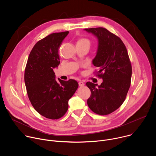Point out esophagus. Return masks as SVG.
Segmentation results:
<instances>
[{"instance_id":"34e87169","label":"esophagus","mask_w":156,"mask_h":156,"mask_svg":"<svg viewBox=\"0 0 156 156\" xmlns=\"http://www.w3.org/2000/svg\"><path fill=\"white\" fill-rule=\"evenodd\" d=\"M78 84H79L80 86H84V83L82 82V81H80V82L78 83Z\"/></svg>"}]
</instances>
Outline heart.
<instances>
[{
    "label": "heart",
    "instance_id": "heart-1",
    "mask_svg": "<svg viewBox=\"0 0 156 156\" xmlns=\"http://www.w3.org/2000/svg\"><path fill=\"white\" fill-rule=\"evenodd\" d=\"M78 42L79 43H83V44H87V45L89 46H90V44H91V42H90V41L87 39H85V38H83V39H80Z\"/></svg>",
    "mask_w": 156,
    "mask_h": 156
}]
</instances>
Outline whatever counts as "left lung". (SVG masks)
<instances>
[{
    "mask_svg": "<svg viewBox=\"0 0 156 156\" xmlns=\"http://www.w3.org/2000/svg\"><path fill=\"white\" fill-rule=\"evenodd\" d=\"M98 40L93 65L98 67L101 85L87 82L91 95L87 104L93 112L105 115L114 112L125 100L130 86L132 68L126 48L120 37L102 27L84 29Z\"/></svg>",
    "mask_w": 156,
    "mask_h": 156,
    "instance_id": "1",
    "label": "left lung"
}]
</instances>
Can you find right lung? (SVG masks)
Wrapping results in <instances>:
<instances>
[{
	"instance_id": "1",
	"label": "right lung",
	"mask_w": 156,
	"mask_h": 156,
	"mask_svg": "<svg viewBox=\"0 0 156 156\" xmlns=\"http://www.w3.org/2000/svg\"><path fill=\"white\" fill-rule=\"evenodd\" d=\"M69 31L52 33L39 41L32 49L25 71L29 99L37 112L48 119L63 117L69 101L78 87L76 80L55 79L54 69L60 63L58 49Z\"/></svg>"
}]
</instances>
